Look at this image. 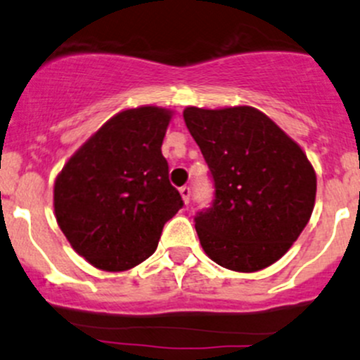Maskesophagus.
<instances>
[{"label":"esophagus","instance_id":"1","mask_svg":"<svg viewBox=\"0 0 360 360\" xmlns=\"http://www.w3.org/2000/svg\"><path fill=\"white\" fill-rule=\"evenodd\" d=\"M180 195H181V200L185 202V204H188V200H191V187H181L180 188Z\"/></svg>","mask_w":360,"mask_h":360}]
</instances>
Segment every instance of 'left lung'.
I'll list each match as a JSON object with an SVG mask.
<instances>
[{"mask_svg":"<svg viewBox=\"0 0 360 360\" xmlns=\"http://www.w3.org/2000/svg\"><path fill=\"white\" fill-rule=\"evenodd\" d=\"M184 119L216 187L212 207L195 217L202 250L234 272L270 267L313 214V165L296 141L250 105L187 107Z\"/></svg>","mask_w":360,"mask_h":360,"instance_id":"left-lung-1","label":"left lung"}]
</instances>
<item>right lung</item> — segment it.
I'll use <instances>...</instances> for the list:
<instances>
[{"mask_svg":"<svg viewBox=\"0 0 360 360\" xmlns=\"http://www.w3.org/2000/svg\"><path fill=\"white\" fill-rule=\"evenodd\" d=\"M175 112L126 108L66 161L54 181V214L78 255L105 272H124L155 253L163 226L181 207L161 153Z\"/></svg>","mask_w":360,"mask_h":360,"instance_id":"add662e5","label":"right lung"}]
</instances>
